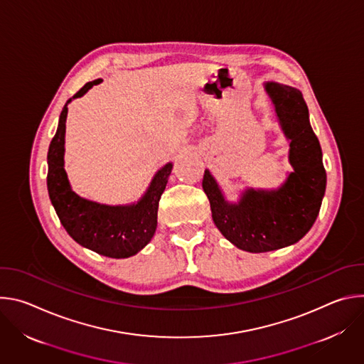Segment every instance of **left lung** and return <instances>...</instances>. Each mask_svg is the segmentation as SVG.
I'll list each match as a JSON object with an SVG mask.
<instances>
[{
    "instance_id": "left-lung-1",
    "label": "left lung",
    "mask_w": 364,
    "mask_h": 364,
    "mask_svg": "<svg viewBox=\"0 0 364 364\" xmlns=\"http://www.w3.org/2000/svg\"><path fill=\"white\" fill-rule=\"evenodd\" d=\"M265 87L282 129L291 139L289 161L294 173L278 190H246L237 204L225 201L207 170L201 183L218 229L235 246L253 253L281 249L304 237L318 216L327 183L321 146L309 125L302 93L275 82Z\"/></svg>"
}]
</instances>
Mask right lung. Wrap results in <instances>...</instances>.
<instances>
[{
    "mask_svg": "<svg viewBox=\"0 0 364 364\" xmlns=\"http://www.w3.org/2000/svg\"><path fill=\"white\" fill-rule=\"evenodd\" d=\"M99 82L100 79L87 82L73 99L83 96ZM68 103L47 152V190L51 204L66 232L79 245L108 257H129L151 240L157 229L159 203L173 166L170 163L155 174L145 196L136 204L105 205L79 197L70 188L63 161Z\"/></svg>",
    "mask_w": 364,
    "mask_h": 364,
    "instance_id": "add662e5",
    "label": "right lung"
}]
</instances>
